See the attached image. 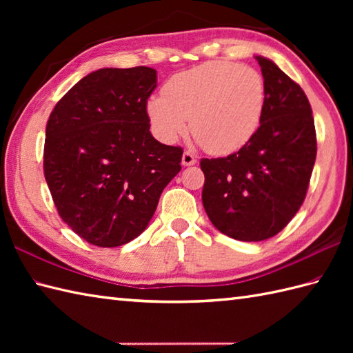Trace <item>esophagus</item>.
<instances>
[{
  "label": "esophagus",
  "mask_w": 353,
  "mask_h": 353,
  "mask_svg": "<svg viewBox=\"0 0 353 353\" xmlns=\"http://www.w3.org/2000/svg\"><path fill=\"white\" fill-rule=\"evenodd\" d=\"M197 162L196 156H194L191 152H185L183 156H182V165L183 167H191V165H194Z\"/></svg>",
  "instance_id": "obj_1"
}]
</instances>
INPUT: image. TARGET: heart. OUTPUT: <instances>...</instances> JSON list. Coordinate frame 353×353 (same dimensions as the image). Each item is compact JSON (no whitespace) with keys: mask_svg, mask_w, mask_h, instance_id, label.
Returning a JSON list of instances; mask_svg holds the SVG:
<instances>
[{"mask_svg":"<svg viewBox=\"0 0 353 353\" xmlns=\"http://www.w3.org/2000/svg\"><path fill=\"white\" fill-rule=\"evenodd\" d=\"M152 97L147 115L157 139L172 144L190 129L206 152L230 154L249 144L265 106L261 74L234 62H206L177 72Z\"/></svg>","mask_w":353,"mask_h":353,"instance_id":"obj_1","label":"heart"}]
</instances>
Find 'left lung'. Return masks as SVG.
I'll list each match as a JSON object with an SVG mask.
<instances>
[{
	"instance_id": "1",
	"label": "left lung",
	"mask_w": 353,
	"mask_h": 353,
	"mask_svg": "<svg viewBox=\"0 0 353 353\" xmlns=\"http://www.w3.org/2000/svg\"><path fill=\"white\" fill-rule=\"evenodd\" d=\"M254 57L265 85L258 132L236 153L200 161L201 200L209 220L221 234L249 243L279 234L297 214L317 154L303 89L270 59Z\"/></svg>"
}]
</instances>
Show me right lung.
<instances>
[{"instance_id":"1","label":"right lung","mask_w":353,"mask_h":353,"mask_svg":"<svg viewBox=\"0 0 353 353\" xmlns=\"http://www.w3.org/2000/svg\"><path fill=\"white\" fill-rule=\"evenodd\" d=\"M148 66L103 68L74 85L52 109L43 174L61 219L89 244L118 247L148 226L183 150L150 133Z\"/></svg>"}]
</instances>
